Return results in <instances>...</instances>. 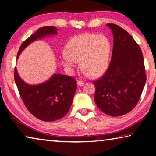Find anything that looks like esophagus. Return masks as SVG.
<instances>
[{"label": "esophagus", "mask_w": 156, "mask_h": 156, "mask_svg": "<svg viewBox=\"0 0 156 156\" xmlns=\"http://www.w3.org/2000/svg\"><path fill=\"white\" fill-rule=\"evenodd\" d=\"M77 84H78V86H82V85H83V84H84V82L82 81V80H78L77 81Z\"/></svg>", "instance_id": "obj_1"}]
</instances>
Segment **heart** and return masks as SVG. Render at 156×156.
<instances>
[{
	"instance_id": "b5f03b06",
	"label": "heart",
	"mask_w": 156,
	"mask_h": 156,
	"mask_svg": "<svg viewBox=\"0 0 156 156\" xmlns=\"http://www.w3.org/2000/svg\"><path fill=\"white\" fill-rule=\"evenodd\" d=\"M110 54L111 43L106 36L85 33L68 41L60 60L69 71L78 67L80 61L86 75L98 76L107 69Z\"/></svg>"
}]
</instances>
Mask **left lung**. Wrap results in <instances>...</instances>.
Wrapping results in <instances>:
<instances>
[{
	"mask_svg": "<svg viewBox=\"0 0 156 156\" xmlns=\"http://www.w3.org/2000/svg\"><path fill=\"white\" fill-rule=\"evenodd\" d=\"M107 25L113 36L112 56L104 75L93 82L94 100L102 112L120 116L131 112L141 96L147 80L144 58L127 31L112 23Z\"/></svg>",
	"mask_w": 156,
	"mask_h": 156,
	"instance_id": "1",
	"label": "left lung"
}]
</instances>
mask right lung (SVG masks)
I'll list each match as a JSON object with an SVG mask.
<instances>
[{"label": "right lung", "mask_w": 156, "mask_h": 156, "mask_svg": "<svg viewBox=\"0 0 156 156\" xmlns=\"http://www.w3.org/2000/svg\"><path fill=\"white\" fill-rule=\"evenodd\" d=\"M56 33L57 29L54 26L39 28L21 44L17 58L21 51L33 41ZM14 80L27 110L38 119L44 122H54L67 114L77 88L75 78L62 74H54L43 84L30 85L19 77L16 67Z\"/></svg>", "instance_id": "right-lung-1"}]
</instances>
